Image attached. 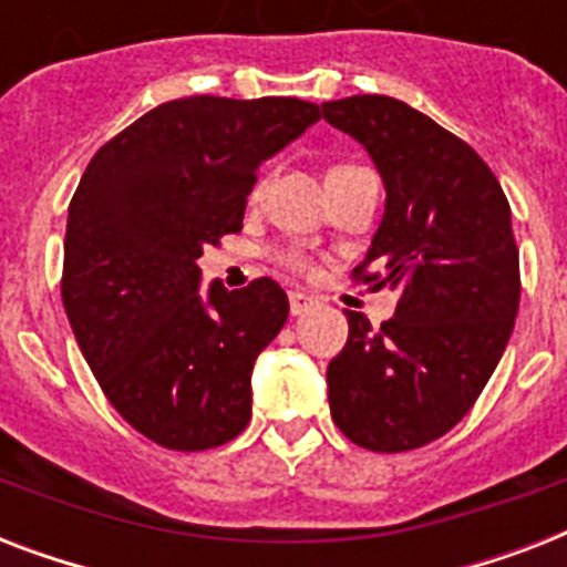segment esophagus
<instances>
[{
  "instance_id": "esophagus-1",
  "label": "esophagus",
  "mask_w": 567,
  "mask_h": 567,
  "mask_svg": "<svg viewBox=\"0 0 567 567\" xmlns=\"http://www.w3.org/2000/svg\"><path fill=\"white\" fill-rule=\"evenodd\" d=\"M288 300H291L293 318H300V315H306V311H311L315 306H318V300H315V297H309L306 291H291V297H288Z\"/></svg>"
}]
</instances>
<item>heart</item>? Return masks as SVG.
<instances>
[{"label":"heart","instance_id":"heart-1","mask_svg":"<svg viewBox=\"0 0 567 567\" xmlns=\"http://www.w3.org/2000/svg\"><path fill=\"white\" fill-rule=\"evenodd\" d=\"M338 171H350V167H338ZM288 265H291L293 270H302V267H306V258L293 252V256H288Z\"/></svg>","mask_w":567,"mask_h":567}]
</instances>
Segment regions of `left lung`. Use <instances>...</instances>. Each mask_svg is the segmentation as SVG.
<instances>
[{"label": "left lung", "mask_w": 567, "mask_h": 567, "mask_svg": "<svg viewBox=\"0 0 567 567\" xmlns=\"http://www.w3.org/2000/svg\"><path fill=\"white\" fill-rule=\"evenodd\" d=\"M323 120L368 150L385 185L364 282L396 288L373 329L347 311L350 338L329 362V409L347 439L403 453L450 432L501 362L520 300L518 247L501 182L480 155L391 96L323 102Z\"/></svg>", "instance_id": "obj_1"}]
</instances>
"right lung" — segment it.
I'll list each match as a JSON object with an SVG mask.
<instances>
[{
    "label": "right lung",
    "mask_w": 567,
    "mask_h": 567,
    "mask_svg": "<svg viewBox=\"0 0 567 567\" xmlns=\"http://www.w3.org/2000/svg\"><path fill=\"white\" fill-rule=\"evenodd\" d=\"M320 120L293 96L164 102L93 155L66 214L64 297L111 405L167 450L249 423L252 364L288 320L274 279L199 288L196 258L240 231L261 162Z\"/></svg>",
    "instance_id": "add662e5"
}]
</instances>
